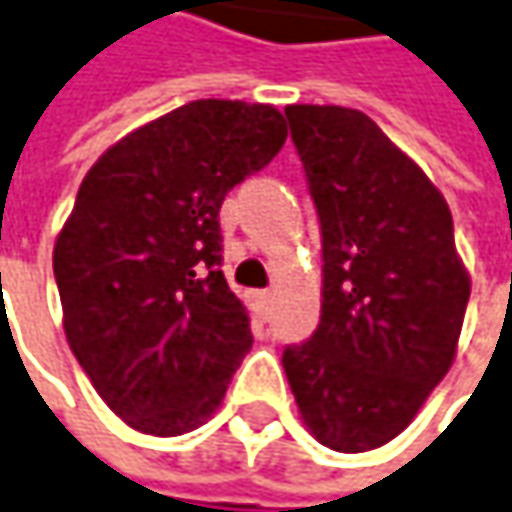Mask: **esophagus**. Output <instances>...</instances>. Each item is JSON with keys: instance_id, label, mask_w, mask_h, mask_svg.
Masks as SVG:
<instances>
[{"instance_id": "esophagus-1", "label": "esophagus", "mask_w": 512, "mask_h": 512, "mask_svg": "<svg viewBox=\"0 0 512 512\" xmlns=\"http://www.w3.org/2000/svg\"><path fill=\"white\" fill-rule=\"evenodd\" d=\"M252 304H255V313L257 316H269V310H272V292H255L252 295Z\"/></svg>"}]
</instances>
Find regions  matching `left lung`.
Listing matches in <instances>:
<instances>
[{"label": "left lung", "mask_w": 512, "mask_h": 512, "mask_svg": "<svg viewBox=\"0 0 512 512\" xmlns=\"http://www.w3.org/2000/svg\"><path fill=\"white\" fill-rule=\"evenodd\" d=\"M321 220L324 292L310 342L284 350L318 443L368 452L400 435L455 362L469 272L437 185L347 106H286Z\"/></svg>", "instance_id": "1"}]
</instances>
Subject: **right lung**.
I'll use <instances>...</instances> for the list:
<instances>
[{"label":"right lung","mask_w":512,"mask_h":512,"mask_svg":"<svg viewBox=\"0 0 512 512\" xmlns=\"http://www.w3.org/2000/svg\"><path fill=\"white\" fill-rule=\"evenodd\" d=\"M269 104L191 101L89 167L54 240L63 330L106 406L141 435L194 432L252 347L220 260V205L284 147Z\"/></svg>","instance_id":"right-lung-1"}]
</instances>
